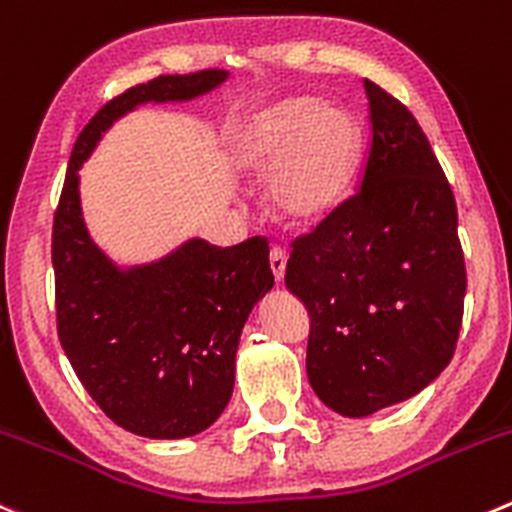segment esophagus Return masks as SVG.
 Masks as SVG:
<instances>
[{
	"label": "esophagus",
	"instance_id": "34e87169",
	"mask_svg": "<svg viewBox=\"0 0 512 512\" xmlns=\"http://www.w3.org/2000/svg\"><path fill=\"white\" fill-rule=\"evenodd\" d=\"M270 267H272V275H275V280L282 282V277H285V270H287L285 250L275 247V250L270 252Z\"/></svg>",
	"mask_w": 512,
	"mask_h": 512
}]
</instances>
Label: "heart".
Returning <instances> with one entry per match:
<instances>
[{"mask_svg": "<svg viewBox=\"0 0 512 512\" xmlns=\"http://www.w3.org/2000/svg\"><path fill=\"white\" fill-rule=\"evenodd\" d=\"M232 165L267 180V210L282 225L307 230L330 220L360 167L357 122L335 104L292 97L262 107L232 142Z\"/></svg>", "mask_w": 512, "mask_h": 512, "instance_id": "heart-1", "label": "heart"}]
</instances>
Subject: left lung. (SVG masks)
Returning <instances> with one entry per match:
<instances>
[{
  "instance_id": "obj_1",
  "label": "left lung",
  "mask_w": 512,
  "mask_h": 512,
  "mask_svg": "<svg viewBox=\"0 0 512 512\" xmlns=\"http://www.w3.org/2000/svg\"><path fill=\"white\" fill-rule=\"evenodd\" d=\"M360 192L300 237L285 285L310 312L307 380L345 418L413 398L448 367L465 300L458 207L403 102L365 79Z\"/></svg>"
}]
</instances>
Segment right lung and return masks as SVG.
I'll return each instance as SVG.
<instances>
[{
  "label": "right lung",
  "mask_w": 512,
  "mask_h": 512,
  "mask_svg": "<svg viewBox=\"0 0 512 512\" xmlns=\"http://www.w3.org/2000/svg\"><path fill=\"white\" fill-rule=\"evenodd\" d=\"M225 79L222 69L162 74L104 104L74 142L54 212L64 355L102 413L142 438H192L227 408L242 327L275 285L270 247L262 237L225 250L190 237L160 260L117 265L89 235L79 170L127 112L205 97Z\"/></svg>",
  "instance_id": "add662e5"
}]
</instances>
